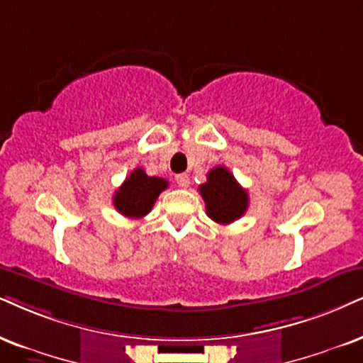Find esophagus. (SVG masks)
I'll return each instance as SVG.
<instances>
[{"label": "esophagus", "mask_w": 363, "mask_h": 363, "mask_svg": "<svg viewBox=\"0 0 363 363\" xmlns=\"http://www.w3.org/2000/svg\"><path fill=\"white\" fill-rule=\"evenodd\" d=\"M176 182H177L179 187H187L191 184V179H189V176H187V174H177Z\"/></svg>", "instance_id": "1"}]
</instances>
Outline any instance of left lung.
<instances>
[{
	"label": "left lung",
	"instance_id": "1",
	"mask_svg": "<svg viewBox=\"0 0 363 363\" xmlns=\"http://www.w3.org/2000/svg\"><path fill=\"white\" fill-rule=\"evenodd\" d=\"M199 192L206 203V213L219 224L235 223L246 213L250 204L247 192L224 166L211 169L208 181L199 186Z\"/></svg>",
	"mask_w": 363,
	"mask_h": 363
}]
</instances>
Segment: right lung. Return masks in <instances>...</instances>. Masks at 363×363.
Segmentation results:
<instances>
[{
	"label": "right lung",
	"mask_w": 363,
	"mask_h": 363,
	"mask_svg": "<svg viewBox=\"0 0 363 363\" xmlns=\"http://www.w3.org/2000/svg\"><path fill=\"white\" fill-rule=\"evenodd\" d=\"M167 186L166 179L150 177L144 169H134L113 194V206L125 218H144Z\"/></svg>",
	"instance_id": "obj_1"
}]
</instances>
